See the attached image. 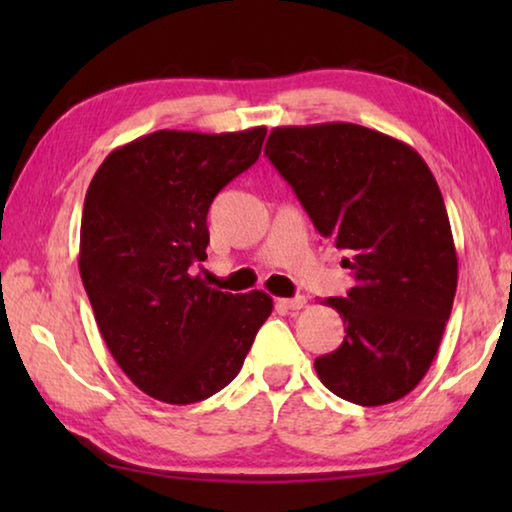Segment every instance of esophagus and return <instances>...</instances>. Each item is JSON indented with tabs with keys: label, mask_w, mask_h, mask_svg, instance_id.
<instances>
[{
	"label": "esophagus",
	"mask_w": 512,
	"mask_h": 512,
	"mask_svg": "<svg viewBox=\"0 0 512 512\" xmlns=\"http://www.w3.org/2000/svg\"><path fill=\"white\" fill-rule=\"evenodd\" d=\"M280 305L284 307V309H291V311H296V309H302L307 305V298L305 296H296V298H284V300H280Z\"/></svg>",
	"instance_id": "34e87169"
}]
</instances>
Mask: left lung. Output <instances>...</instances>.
Here are the masks:
<instances>
[{
    "label": "left lung",
    "mask_w": 512,
    "mask_h": 512,
    "mask_svg": "<svg viewBox=\"0 0 512 512\" xmlns=\"http://www.w3.org/2000/svg\"><path fill=\"white\" fill-rule=\"evenodd\" d=\"M264 153L320 235L348 253L345 339L314 361L334 395L402 400L427 375L452 314L458 259L436 178L418 151L359 124L273 128Z\"/></svg>",
    "instance_id": "left-lung-1"
}]
</instances>
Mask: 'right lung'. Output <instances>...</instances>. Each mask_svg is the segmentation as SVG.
I'll use <instances>...</instances> for the list:
<instances>
[{"label":"right lung","instance_id":"right-lung-1","mask_svg":"<svg viewBox=\"0 0 512 512\" xmlns=\"http://www.w3.org/2000/svg\"><path fill=\"white\" fill-rule=\"evenodd\" d=\"M266 128L155 131L112 151L85 194L79 268L99 332L126 377L167 404H194L239 375L271 316L264 291L207 287L214 196L257 162Z\"/></svg>","mask_w":512,"mask_h":512}]
</instances>
